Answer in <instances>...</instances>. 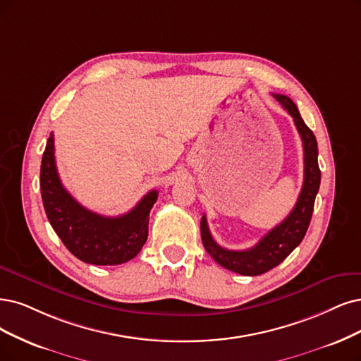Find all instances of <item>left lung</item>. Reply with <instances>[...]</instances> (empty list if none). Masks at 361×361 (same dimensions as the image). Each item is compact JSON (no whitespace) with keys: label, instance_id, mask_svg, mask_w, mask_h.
Listing matches in <instances>:
<instances>
[{"label":"left lung","instance_id":"left-lung-1","mask_svg":"<svg viewBox=\"0 0 361 361\" xmlns=\"http://www.w3.org/2000/svg\"><path fill=\"white\" fill-rule=\"evenodd\" d=\"M276 101L295 120L299 135L303 142V185L298 202L290 214L272 231L266 233L260 241L248 250L235 251L220 247L211 236L207 217L201 220L202 244L208 255L223 268L232 272L256 276L271 271L281 263L295 250L308 231L311 223L315 196L322 181V171L318 168V145L312 130L305 125L296 104L286 95H275Z\"/></svg>","mask_w":361,"mask_h":361}]
</instances>
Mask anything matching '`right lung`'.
I'll return each mask as SVG.
<instances>
[{
	"label": "right lung",
	"mask_w": 361,
	"mask_h": 361,
	"mask_svg": "<svg viewBox=\"0 0 361 361\" xmlns=\"http://www.w3.org/2000/svg\"><path fill=\"white\" fill-rule=\"evenodd\" d=\"M39 189L53 231L82 262L97 266L120 264L135 257L145 244L150 209L157 199V190L147 193L123 216L104 217L89 211L61 183L53 133H50L42 159Z\"/></svg>",
	"instance_id": "1"
}]
</instances>
